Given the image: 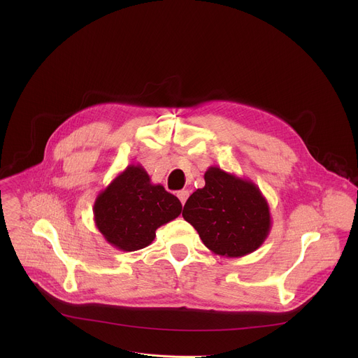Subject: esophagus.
<instances>
[{
  "mask_svg": "<svg viewBox=\"0 0 358 358\" xmlns=\"http://www.w3.org/2000/svg\"><path fill=\"white\" fill-rule=\"evenodd\" d=\"M188 195H189V192H188L187 189H181V191H178V192H177V196H178V199L181 201L182 206H184V203H185V201H187Z\"/></svg>",
  "mask_w": 358,
  "mask_h": 358,
  "instance_id": "34e87169",
  "label": "esophagus"
}]
</instances>
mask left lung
<instances>
[{
	"instance_id": "8db88e82",
	"label": "left lung",
	"mask_w": 358,
	"mask_h": 358,
	"mask_svg": "<svg viewBox=\"0 0 358 358\" xmlns=\"http://www.w3.org/2000/svg\"><path fill=\"white\" fill-rule=\"evenodd\" d=\"M203 180L206 185L185 202L184 220L220 257L242 258L257 250L272 228L269 203L259 187L220 167H210Z\"/></svg>"
}]
</instances>
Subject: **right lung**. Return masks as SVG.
Returning a JSON list of instances; mask_svg holds the SVG:
<instances>
[{"label":"right lung","instance_id":"obj_1","mask_svg":"<svg viewBox=\"0 0 358 358\" xmlns=\"http://www.w3.org/2000/svg\"><path fill=\"white\" fill-rule=\"evenodd\" d=\"M180 199L162 184H152L140 164H130L101 189L94 201L93 218L108 243L123 252L148 246L162 225L181 214Z\"/></svg>","mask_w":358,"mask_h":358}]
</instances>
